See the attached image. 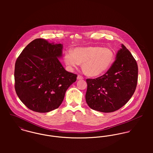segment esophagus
Returning <instances> with one entry per match:
<instances>
[{"instance_id": "esophagus-1", "label": "esophagus", "mask_w": 153, "mask_h": 153, "mask_svg": "<svg viewBox=\"0 0 153 153\" xmlns=\"http://www.w3.org/2000/svg\"><path fill=\"white\" fill-rule=\"evenodd\" d=\"M84 79V78L82 76H81L79 75H78V76H77V79L78 80H81V79Z\"/></svg>"}]
</instances>
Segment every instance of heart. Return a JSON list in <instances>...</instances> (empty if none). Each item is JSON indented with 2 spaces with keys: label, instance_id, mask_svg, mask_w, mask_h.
Here are the masks:
<instances>
[{
  "label": "heart",
  "instance_id": "b5f03b06",
  "mask_svg": "<svg viewBox=\"0 0 153 153\" xmlns=\"http://www.w3.org/2000/svg\"><path fill=\"white\" fill-rule=\"evenodd\" d=\"M115 58L114 52L108 48L97 46L78 47L72 52H66L65 62L71 68L82 64L84 73L90 77H97L107 72Z\"/></svg>",
  "mask_w": 153,
  "mask_h": 153
}]
</instances>
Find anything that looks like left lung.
Instances as JSON below:
<instances>
[{"label": "left lung", "instance_id": "1", "mask_svg": "<svg viewBox=\"0 0 153 153\" xmlns=\"http://www.w3.org/2000/svg\"><path fill=\"white\" fill-rule=\"evenodd\" d=\"M138 80V66L127 48L121 44L115 60L107 72L96 79H87L85 100L88 106L102 112L121 108L131 98Z\"/></svg>", "mask_w": 153, "mask_h": 153}]
</instances>
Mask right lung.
I'll use <instances>...</instances> for the list:
<instances>
[{
	"label": "right lung",
	"mask_w": 153,
	"mask_h": 153,
	"mask_svg": "<svg viewBox=\"0 0 153 153\" xmlns=\"http://www.w3.org/2000/svg\"><path fill=\"white\" fill-rule=\"evenodd\" d=\"M63 45L36 39L18 58L15 67V91L22 102L38 112H48L62 104L66 91L77 75L66 71L59 61Z\"/></svg>",
	"instance_id": "1"
}]
</instances>
